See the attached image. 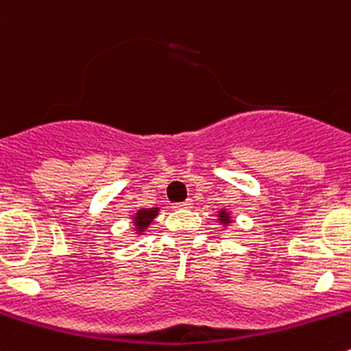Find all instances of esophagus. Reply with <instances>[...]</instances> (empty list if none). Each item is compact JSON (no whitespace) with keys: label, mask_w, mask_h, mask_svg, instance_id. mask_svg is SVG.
Masks as SVG:
<instances>
[{"label":"esophagus","mask_w":351,"mask_h":351,"mask_svg":"<svg viewBox=\"0 0 351 351\" xmlns=\"http://www.w3.org/2000/svg\"><path fill=\"white\" fill-rule=\"evenodd\" d=\"M172 208H174V210H187V208H193V199H186L182 201V203H176Z\"/></svg>","instance_id":"34e87169"}]
</instances>
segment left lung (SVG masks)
<instances>
[{"label": "left lung", "mask_w": 351, "mask_h": 351, "mask_svg": "<svg viewBox=\"0 0 351 351\" xmlns=\"http://www.w3.org/2000/svg\"><path fill=\"white\" fill-rule=\"evenodd\" d=\"M217 221L223 228H228L232 223H234V217H232L230 210L228 208H221V210L217 211Z\"/></svg>", "instance_id": "obj_1"}]
</instances>
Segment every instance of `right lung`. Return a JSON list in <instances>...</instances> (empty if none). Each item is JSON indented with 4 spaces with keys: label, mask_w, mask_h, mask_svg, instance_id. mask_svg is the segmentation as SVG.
<instances>
[{
    "label": "right lung",
    "mask_w": 351,
    "mask_h": 351,
    "mask_svg": "<svg viewBox=\"0 0 351 351\" xmlns=\"http://www.w3.org/2000/svg\"><path fill=\"white\" fill-rule=\"evenodd\" d=\"M160 213V206L157 208H140V210L134 211L131 215V223H133V232L136 237H141V235L147 232V228L150 227L152 221L158 217Z\"/></svg>",
    "instance_id": "right-lung-1"
}]
</instances>
